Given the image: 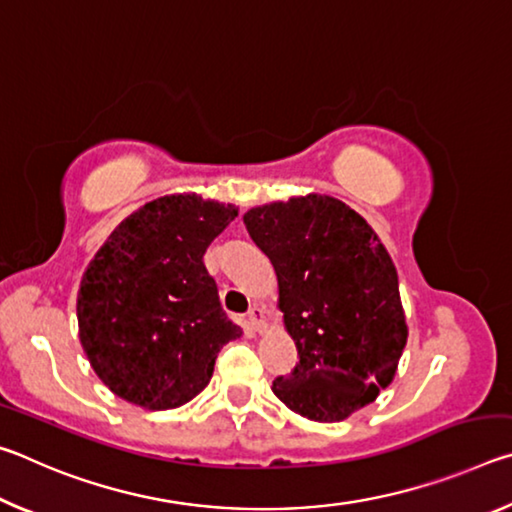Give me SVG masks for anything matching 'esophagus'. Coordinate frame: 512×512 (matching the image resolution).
I'll list each match as a JSON object with an SVG mask.
<instances>
[{"label":"esophagus","mask_w":512,"mask_h":512,"mask_svg":"<svg viewBox=\"0 0 512 512\" xmlns=\"http://www.w3.org/2000/svg\"><path fill=\"white\" fill-rule=\"evenodd\" d=\"M248 323H250V327L255 329V332H264V329H266V311L255 305L253 309L248 311Z\"/></svg>","instance_id":"esophagus-1"}]
</instances>
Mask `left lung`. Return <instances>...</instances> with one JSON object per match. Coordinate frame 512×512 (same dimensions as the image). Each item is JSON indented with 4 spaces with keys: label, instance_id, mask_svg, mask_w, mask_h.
<instances>
[{
    "label": "left lung",
    "instance_id": "left-lung-1",
    "mask_svg": "<svg viewBox=\"0 0 512 512\" xmlns=\"http://www.w3.org/2000/svg\"><path fill=\"white\" fill-rule=\"evenodd\" d=\"M271 259L300 361L273 393L293 413L341 422L391 384L409 336L391 255L339 198L293 196L244 214Z\"/></svg>",
    "mask_w": 512,
    "mask_h": 512
}]
</instances>
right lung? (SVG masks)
<instances>
[{
    "label": "right lung",
    "instance_id": "right-lung-1",
    "mask_svg": "<svg viewBox=\"0 0 512 512\" xmlns=\"http://www.w3.org/2000/svg\"><path fill=\"white\" fill-rule=\"evenodd\" d=\"M237 214L198 194L160 196L126 216L85 268L79 339L121 400L151 411L183 406L207 386L223 345L241 336L203 264Z\"/></svg>",
    "mask_w": 512,
    "mask_h": 512
}]
</instances>
